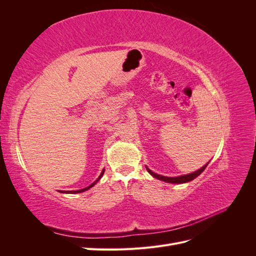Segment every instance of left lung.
I'll list each match as a JSON object with an SVG mask.
<instances>
[{
	"label": "left lung",
	"instance_id": "left-lung-1",
	"mask_svg": "<svg viewBox=\"0 0 256 256\" xmlns=\"http://www.w3.org/2000/svg\"><path fill=\"white\" fill-rule=\"evenodd\" d=\"M208 164H209V162H208ZM208 164H206L203 168H200V170H198V171H196V172L187 174V175H182V176H177V177H168V176L159 175V174H157V173H154L152 171H150V170L148 168H147V166H146V170H147V172H148L152 177L157 178V180H164V182H170V184H184V182H191V180H194V178H196V177L206 168V166H208Z\"/></svg>",
	"mask_w": 256,
	"mask_h": 256
}]
</instances>
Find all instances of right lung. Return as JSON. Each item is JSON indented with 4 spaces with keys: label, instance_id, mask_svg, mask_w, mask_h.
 Wrapping results in <instances>:
<instances>
[{
    "label": "right lung",
    "instance_id": "obj_1",
    "mask_svg": "<svg viewBox=\"0 0 256 256\" xmlns=\"http://www.w3.org/2000/svg\"><path fill=\"white\" fill-rule=\"evenodd\" d=\"M104 168L102 170V174H100L99 175V177L97 178V180L94 182H92V184H90L88 186V187H86V188H84V189H80V190H76V191H60V193H81V192H84V191H86V190H88L90 188H92V186H95V184H97V182L100 180V178H102V175H104Z\"/></svg>",
    "mask_w": 256,
    "mask_h": 256
}]
</instances>
